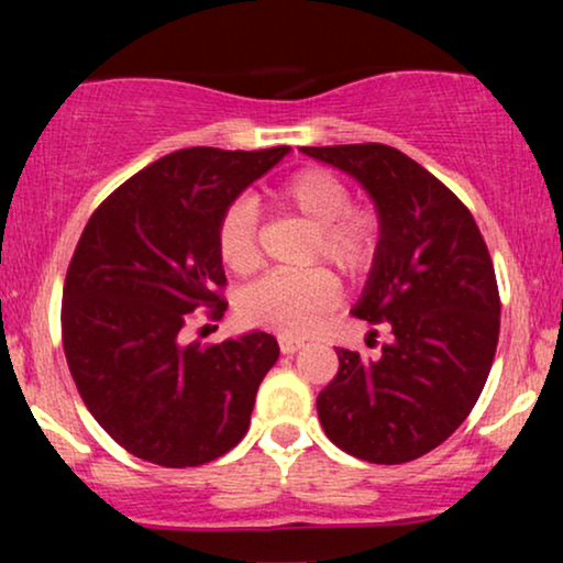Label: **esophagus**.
<instances>
[{"label": "esophagus", "instance_id": "esophagus-1", "mask_svg": "<svg viewBox=\"0 0 563 563\" xmlns=\"http://www.w3.org/2000/svg\"><path fill=\"white\" fill-rule=\"evenodd\" d=\"M302 345H305V341H297V338H289V335H279V349H282V353H287V356L297 353Z\"/></svg>", "mask_w": 563, "mask_h": 563}]
</instances>
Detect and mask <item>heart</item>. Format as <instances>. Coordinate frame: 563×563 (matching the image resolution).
Here are the masks:
<instances>
[{"label":"heart","mask_w":563,"mask_h":563,"mask_svg":"<svg viewBox=\"0 0 563 563\" xmlns=\"http://www.w3.org/2000/svg\"><path fill=\"white\" fill-rule=\"evenodd\" d=\"M279 210L312 225L305 261H328L358 279L372 272L382 253V218L366 205H353L351 189L328 168H299L274 189ZM218 253L230 272L251 274L261 264L258 212L251 199H233L214 230ZM338 299L335 279L325 268L272 272L243 289L241 318L282 335H302Z\"/></svg>","instance_id":"obj_1"}]
</instances>
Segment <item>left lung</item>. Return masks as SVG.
Listing matches in <instances>:
<instances>
[{"instance_id": "1", "label": "left lung", "mask_w": 563, "mask_h": 563, "mask_svg": "<svg viewBox=\"0 0 563 563\" xmlns=\"http://www.w3.org/2000/svg\"><path fill=\"white\" fill-rule=\"evenodd\" d=\"M364 184L382 253L353 314L389 330L374 358L338 349L318 395L322 430L372 464H407L468 418L499 338V289L468 207L418 161L384 143L302 148ZM376 335V330H374Z\"/></svg>"}]
</instances>
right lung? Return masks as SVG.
I'll list each match as a JSON object with an SVG mask.
<instances>
[{
	"label": "right lung",
	"mask_w": 563,
	"mask_h": 563,
	"mask_svg": "<svg viewBox=\"0 0 563 563\" xmlns=\"http://www.w3.org/2000/svg\"><path fill=\"white\" fill-rule=\"evenodd\" d=\"M284 153H168L120 184L76 243L60 302L68 372L95 420L137 459L202 466L251 426L276 338L187 345V330L197 310L207 320L228 310L214 243L222 210Z\"/></svg>",
	"instance_id": "right-lung-1"
}]
</instances>
